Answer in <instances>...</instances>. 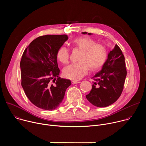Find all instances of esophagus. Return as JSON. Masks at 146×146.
Wrapping results in <instances>:
<instances>
[{
	"label": "esophagus",
	"instance_id": "1",
	"mask_svg": "<svg viewBox=\"0 0 146 146\" xmlns=\"http://www.w3.org/2000/svg\"><path fill=\"white\" fill-rule=\"evenodd\" d=\"M72 84H78V83H80V81H75V80H73L72 81Z\"/></svg>",
	"mask_w": 146,
	"mask_h": 146
}]
</instances>
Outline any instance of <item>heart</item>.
Here are the masks:
<instances>
[{
    "instance_id": "1",
    "label": "heart",
    "mask_w": 146,
    "mask_h": 146,
    "mask_svg": "<svg viewBox=\"0 0 146 146\" xmlns=\"http://www.w3.org/2000/svg\"><path fill=\"white\" fill-rule=\"evenodd\" d=\"M75 47L82 51L78 61L65 68L64 74L68 78L77 80L86 75L89 70H95L105 64L108 56L105 46L89 37H81L74 40ZM57 58L62 64L67 65L69 62V52L68 49L62 46L57 52Z\"/></svg>"
}]
</instances>
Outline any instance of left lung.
Wrapping results in <instances>:
<instances>
[{
    "mask_svg": "<svg viewBox=\"0 0 146 146\" xmlns=\"http://www.w3.org/2000/svg\"><path fill=\"white\" fill-rule=\"evenodd\" d=\"M82 33L87 34V32ZM126 76L125 57L120 48L115 44L109 53L102 70L92 77L95 82L90 92L86 95L87 99L96 107L104 108L111 105L121 96Z\"/></svg>",
    "mask_w": 146,
    "mask_h": 146,
    "instance_id": "obj_1",
    "label": "left lung"
}]
</instances>
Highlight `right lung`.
<instances>
[{"label":"right lung","mask_w":146,"mask_h":146,"mask_svg":"<svg viewBox=\"0 0 146 146\" xmlns=\"http://www.w3.org/2000/svg\"><path fill=\"white\" fill-rule=\"evenodd\" d=\"M68 39L66 35L39 36L23 54L21 86L29 100L41 109L52 110L58 107L72 84L70 80L59 77L57 63L58 50Z\"/></svg>","instance_id":"1"}]
</instances>
